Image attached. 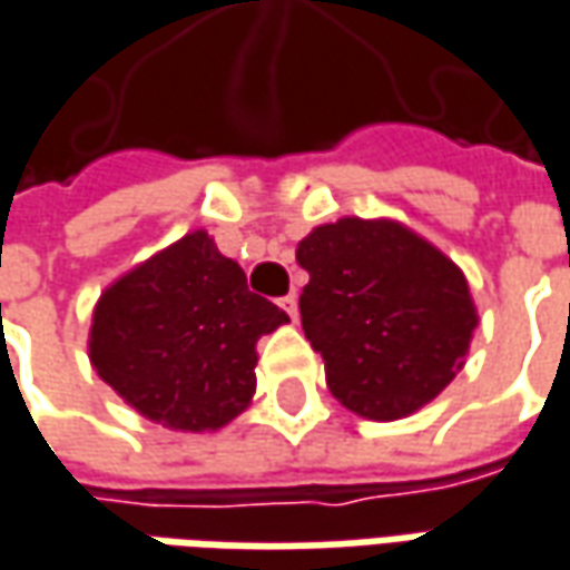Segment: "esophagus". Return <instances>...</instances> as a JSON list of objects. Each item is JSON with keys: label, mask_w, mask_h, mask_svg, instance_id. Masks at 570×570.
<instances>
[{"label": "esophagus", "mask_w": 570, "mask_h": 570, "mask_svg": "<svg viewBox=\"0 0 570 570\" xmlns=\"http://www.w3.org/2000/svg\"><path fill=\"white\" fill-rule=\"evenodd\" d=\"M281 308L289 315V322H296V318H299V299H296V293L284 296V299H281Z\"/></svg>", "instance_id": "obj_1"}]
</instances>
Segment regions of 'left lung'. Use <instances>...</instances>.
<instances>
[{"label":"left lung","instance_id":"obj_1","mask_svg":"<svg viewBox=\"0 0 570 570\" xmlns=\"http://www.w3.org/2000/svg\"><path fill=\"white\" fill-rule=\"evenodd\" d=\"M303 331L327 387L375 422L416 413L461 372L476 331L463 271L394 220L344 217L296 248Z\"/></svg>","mask_w":570,"mask_h":570}]
</instances>
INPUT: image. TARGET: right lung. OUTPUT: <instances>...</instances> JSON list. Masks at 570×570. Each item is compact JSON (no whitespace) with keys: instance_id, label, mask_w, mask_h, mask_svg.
<instances>
[{"instance_id":"1","label":"right lung","mask_w":570,"mask_h":570,"mask_svg":"<svg viewBox=\"0 0 570 570\" xmlns=\"http://www.w3.org/2000/svg\"><path fill=\"white\" fill-rule=\"evenodd\" d=\"M289 322L252 293L243 267L195 229L104 289L90 365L141 416L214 432L255 394V344Z\"/></svg>"}]
</instances>
